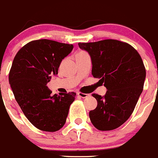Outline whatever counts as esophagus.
Listing matches in <instances>:
<instances>
[{"label":"esophagus","instance_id":"1","mask_svg":"<svg viewBox=\"0 0 158 158\" xmlns=\"http://www.w3.org/2000/svg\"><path fill=\"white\" fill-rule=\"evenodd\" d=\"M77 94H78V96H79V97H82V98H85V97H89V94H83V93H80V92L77 93Z\"/></svg>","mask_w":158,"mask_h":158}]
</instances>
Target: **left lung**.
Listing matches in <instances>:
<instances>
[{"mask_svg":"<svg viewBox=\"0 0 158 158\" xmlns=\"http://www.w3.org/2000/svg\"><path fill=\"white\" fill-rule=\"evenodd\" d=\"M92 61V75L107 88L105 95L94 94L97 106L89 113L94 127L101 131L117 129L126 122L143 89L146 69L139 53L127 43L104 40L79 43Z\"/></svg>","mask_w":158,"mask_h":158,"instance_id":"8db88e82","label":"left lung"}]
</instances>
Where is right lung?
<instances>
[{"label":"right lung","mask_w":158,"mask_h":158,"mask_svg":"<svg viewBox=\"0 0 158 158\" xmlns=\"http://www.w3.org/2000/svg\"><path fill=\"white\" fill-rule=\"evenodd\" d=\"M72 49V44L38 40L26 44L13 60L8 79L15 98L28 120L42 131L61 129L75 101L76 93L52 95L47 86Z\"/></svg>","instance_id":"add662e5"}]
</instances>
